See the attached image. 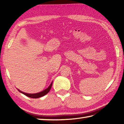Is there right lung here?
Wrapping results in <instances>:
<instances>
[{"label":"right lung","instance_id":"1","mask_svg":"<svg viewBox=\"0 0 124 124\" xmlns=\"http://www.w3.org/2000/svg\"><path fill=\"white\" fill-rule=\"evenodd\" d=\"M52 82L51 83V85L48 86V87L47 88H46L45 90H44L42 91V92H40L39 93H35V94H29V93H25V92H22V91L19 90L18 91H19L20 92L22 93L23 94H24V95H26L27 97H29L30 98H40L44 96V95H46L47 93H48L49 91H50L51 87H52Z\"/></svg>","mask_w":124,"mask_h":124}]
</instances>
